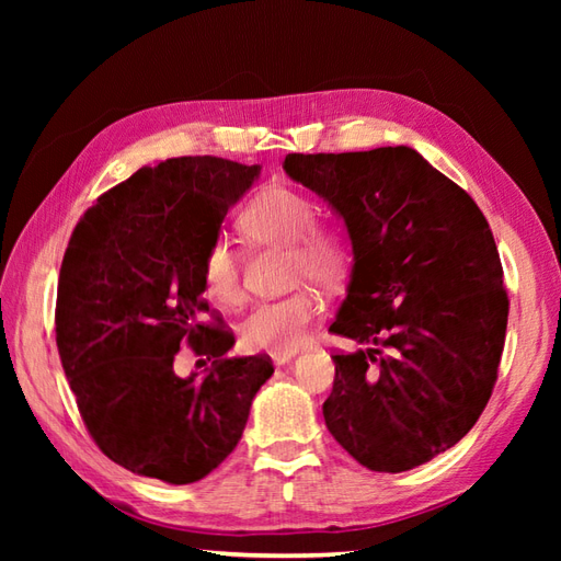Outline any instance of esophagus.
Listing matches in <instances>:
<instances>
[{"label":"esophagus","instance_id":"34e87169","mask_svg":"<svg viewBox=\"0 0 561 561\" xmlns=\"http://www.w3.org/2000/svg\"><path fill=\"white\" fill-rule=\"evenodd\" d=\"M271 358H274V365H285L295 358V351L293 353H274Z\"/></svg>","mask_w":561,"mask_h":561}]
</instances>
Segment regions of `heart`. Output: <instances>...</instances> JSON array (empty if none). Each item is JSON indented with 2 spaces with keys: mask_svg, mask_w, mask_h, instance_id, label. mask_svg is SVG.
<instances>
[{
  "mask_svg": "<svg viewBox=\"0 0 561 561\" xmlns=\"http://www.w3.org/2000/svg\"><path fill=\"white\" fill-rule=\"evenodd\" d=\"M239 227L254 243L287 245V274L293 283L334 285L346 274L348 245L344 236L316 225V206L295 190L266 186L248 203ZM201 283L206 295L222 307H239L243 301L241 266L225 239L213 241L203 252ZM320 309L322 304L309 287L262 301L243 320L241 342L248 351L293 353L304 342Z\"/></svg>",
  "mask_w": 561,
  "mask_h": 561,
  "instance_id": "heart-1",
  "label": "heart"
}]
</instances>
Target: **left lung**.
<instances>
[{
  "mask_svg": "<svg viewBox=\"0 0 561 561\" xmlns=\"http://www.w3.org/2000/svg\"><path fill=\"white\" fill-rule=\"evenodd\" d=\"M285 173L344 217L348 295L325 426L360 466L431 461L480 419L499 379L511 299L486 217L412 147L287 154Z\"/></svg>",
  "mask_w": 561,
  "mask_h": 561,
  "instance_id": "1",
  "label": "left lung"
}]
</instances>
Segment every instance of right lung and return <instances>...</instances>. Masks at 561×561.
<instances>
[{"instance_id":"add662e5","label":"right lung","mask_w":561,"mask_h":561,"mask_svg":"<svg viewBox=\"0 0 561 561\" xmlns=\"http://www.w3.org/2000/svg\"><path fill=\"white\" fill-rule=\"evenodd\" d=\"M257 175L217 157L142 165L98 196L67 243L56 299L65 377L100 451L142 478H206L274 375L268 355L222 358L233 332L201 283L203 252ZM184 343L214 360L206 378L174 375Z\"/></svg>"}]
</instances>
